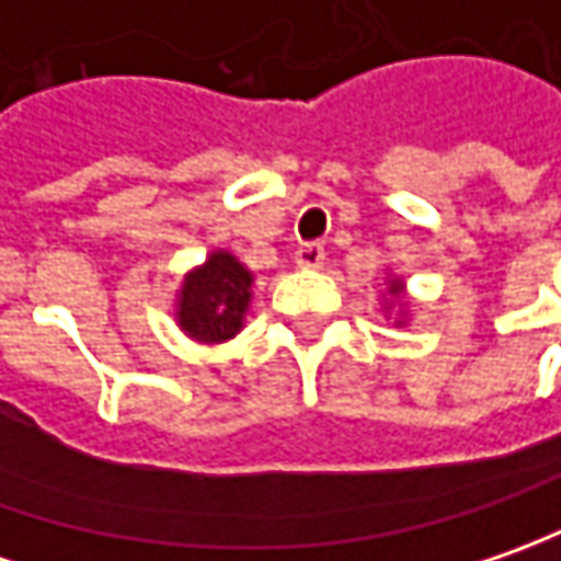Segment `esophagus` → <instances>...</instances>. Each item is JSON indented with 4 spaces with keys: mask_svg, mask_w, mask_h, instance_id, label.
<instances>
[{
    "mask_svg": "<svg viewBox=\"0 0 561 561\" xmlns=\"http://www.w3.org/2000/svg\"><path fill=\"white\" fill-rule=\"evenodd\" d=\"M295 261H298V266L317 270V266H322V261H325V248L319 242H304L298 251H295Z\"/></svg>",
    "mask_w": 561,
    "mask_h": 561,
    "instance_id": "esophagus-1",
    "label": "esophagus"
}]
</instances>
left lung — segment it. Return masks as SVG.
<instances>
[{"label":"left lung","instance_id":"obj_1","mask_svg":"<svg viewBox=\"0 0 561 561\" xmlns=\"http://www.w3.org/2000/svg\"><path fill=\"white\" fill-rule=\"evenodd\" d=\"M388 295L400 300V295H403V279H400V276H391V279H388Z\"/></svg>","mask_w":561,"mask_h":561}]
</instances>
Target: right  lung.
I'll return each instance as SVG.
<instances>
[{"mask_svg": "<svg viewBox=\"0 0 561 561\" xmlns=\"http://www.w3.org/2000/svg\"><path fill=\"white\" fill-rule=\"evenodd\" d=\"M251 270L229 251H214L183 279L176 295V322L188 339L220 344L242 332L251 304Z\"/></svg>", "mask_w": 561, "mask_h": 561, "instance_id": "add662e5", "label": "right lung"}]
</instances>
